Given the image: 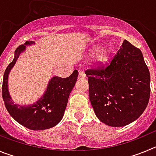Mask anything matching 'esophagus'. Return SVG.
<instances>
[{
  "label": "esophagus",
  "mask_w": 156,
  "mask_h": 156,
  "mask_svg": "<svg viewBox=\"0 0 156 156\" xmlns=\"http://www.w3.org/2000/svg\"><path fill=\"white\" fill-rule=\"evenodd\" d=\"M79 78H86V74L83 71H80L79 73Z\"/></svg>",
  "instance_id": "34e87169"
}]
</instances>
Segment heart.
I'll list each match as a JSON object with an SVG mask.
<instances>
[{
  "mask_svg": "<svg viewBox=\"0 0 156 156\" xmlns=\"http://www.w3.org/2000/svg\"><path fill=\"white\" fill-rule=\"evenodd\" d=\"M97 51V49H94L93 51V53H94L95 51ZM108 53L107 50H100L97 52L96 55H95V61L96 62L98 63V64H102V63L105 62L108 59Z\"/></svg>",
  "mask_w": 156,
  "mask_h": 156,
  "instance_id": "obj_1",
  "label": "heart"
}]
</instances>
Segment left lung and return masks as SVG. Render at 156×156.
Wrapping results in <instances>:
<instances>
[{
	"mask_svg": "<svg viewBox=\"0 0 156 156\" xmlns=\"http://www.w3.org/2000/svg\"><path fill=\"white\" fill-rule=\"evenodd\" d=\"M90 104L106 125L123 126L137 119L150 97V73L139 48L125 40L114 57L85 71Z\"/></svg>",
	"mask_w": 156,
	"mask_h": 156,
	"instance_id": "left-lung-1",
	"label": "left lung"
}]
</instances>
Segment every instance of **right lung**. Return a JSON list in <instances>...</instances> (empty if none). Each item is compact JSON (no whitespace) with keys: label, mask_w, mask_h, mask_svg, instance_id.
Segmentation results:
<instances>
[{"label":"right lung","mask_w":156,"mask_h":156,"mask_svg":"<svg viewBox=\"0 0 156 156\" xmlns=\"http://www.w3.org/2000/svg\"><path fill=\"white\" fill-rule=\"evenodd\" d=\"M34 44V42L27 41L25 44ZM25 47L22 44L16 48L13 61L5 69L2 84L3 100L12 118L23 126L33 130L49 129L56 126L62 119L69 96L75 86L79 72L74 70L72 75L66 78L59 76L51 78L44 96L34 105L21 106L15 104L8 94V76Z\"/></svg>","instance_id":"obj_1"}]
</instances>
